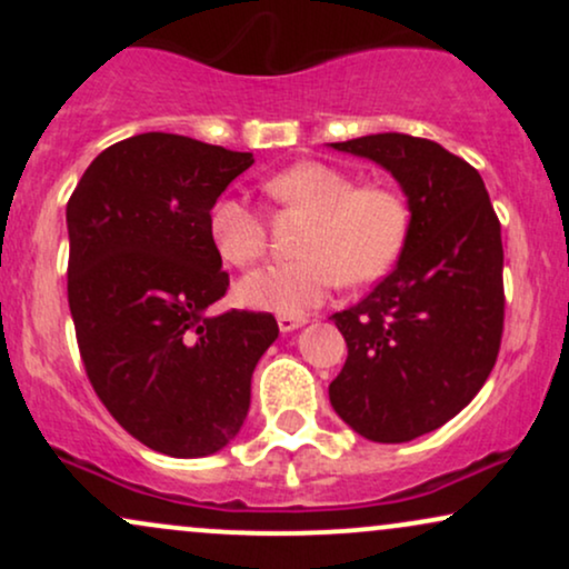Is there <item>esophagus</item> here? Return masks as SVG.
<instances>
[{
    "instance_id": "34e87169",
    "label": "esophagus",
    "mask_w": 569,
    "mask_h": 569,
    "mask_svg": "<svg viewBox=\"0 0 569 569\" xmlns=\"http://www.w3.org/2000/svg\"><path fill=\"white\" fill-rule=\"evenodd\" d=\"M307 323V318L305 316H293V312H280L278 316V326H280V331H293V329H299V326H305Z\"/></svg>"
}]
</instances>
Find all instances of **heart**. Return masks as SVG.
<instances>
[{"mask_svg":"<svg viewBox=\"0 0 569 569\" xmlns=\"http://www.w3.org/2000/svg\"><path fill=\"white\" fill-rule=\"evenodd\" d=\"M264 192L283 208L310 213L299 238L297 262L270 264L240 280V302L257 310L302 312L345 283L380 278L401 253L409 206L393 187L358 184L326 162H293L264 181ZM211 240L227 264L248 270L267 253L262 211L243 198H221L211 208Z\"/></svg>","mask_w":569,"mask_h":569,"instance_id":"b5f03b06","label":"heart"}]
</instances>
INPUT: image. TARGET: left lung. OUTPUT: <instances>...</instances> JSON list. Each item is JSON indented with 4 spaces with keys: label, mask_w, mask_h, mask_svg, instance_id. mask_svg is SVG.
Here are the masks:
<instances>
[{
    "label": "left lung",
    "mask_w": 569,
    "mask_h": 569,
    "mask_svg": "<svg viewBox=\"0 0 569 569\" xmlns=\"http://www.w3.org/2000/svg\"><path fill=\"white\" fill-rule=\"evenodd\" d=\"M331 147L380 162L409 198L396 270L331 316L348 361L329 385L331 407L356 433L403 443L466 409L498 361L500 219L479 171L436 141L377 133Z\"/></svg>",
    "instance_id": "8db88e82"
}]
</instances>
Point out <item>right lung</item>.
I'll list each match as a JSON object with an SVG mask.
<instances>
[{
  "instance_id": "1",
  "label": "right lung",
  "mask_w": 569,
  "mask_h": 569,
  "mask_svg": "<svg viewBox=\"0 0 569 569\" xmlns=\"http://www.w3.org/2000/svg\"><path fill=\"white\" fill-rule=\"evenodd\" d=\"M251 152L176 133L103 149L67 202V293L98 401L133 439L171 457L219 452L276 342L272 312L208 316L230 289L211 208Z\"/></svg>"
}]
</instances>
